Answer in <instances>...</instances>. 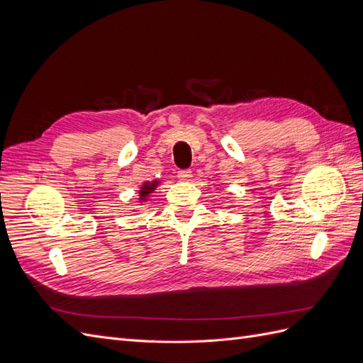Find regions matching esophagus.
<instances>
[{
  "label": "esophagus",
  "mask_w": 363,
  "mask_h": 363,
  "mask_svg": "<svg viewBox=\"0 0 363 363\" xmlns=\"http://www.w3.org/2000/svg\"><path fill=\"white\" fill-rule=\"evenodd\" d=\"M177 177H179V180H180V182L188 183V182H191V180H192V172H191L189 169H183V171H179Z\"/></svg>",
  "instance_id": "esophagus-1"
}]
</instances>
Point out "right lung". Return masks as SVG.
I'll return each mask as SVG.
<instances>
[{
  "instance_id": "1",
  "label": "right lung",
  "mask_w": 363,
  "mask_h": 363,
  "mask_svg": "<svg viewBox=\"0 0 363 363\" xmlns=\"http://www.w3.org/2000/svg\"><path fill=\"white\" fill-rule=\"evenodd\" d=\"M160 183H162V182L157 180V179H156V180H151V182H144V183H142L139 191H138V203H139L140 206L145 204V203L150 200L151 194L159 188ZM135 212H136V211H135Z\"/></svg>"
}]
</instances>
